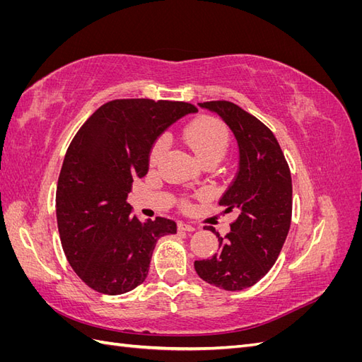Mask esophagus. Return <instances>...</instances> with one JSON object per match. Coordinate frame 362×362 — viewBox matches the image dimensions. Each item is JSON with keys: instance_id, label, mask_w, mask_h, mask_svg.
Returning a JSON list of instances; mask_svg holds the SVG:
<instances>
[{"instance_id": "obj_1", "label": "esophagus", "mask_w": 362, "mask_h": 362, "mask_svg": "<svg viewBox=\"0 0 362 362\" xmlns=\"http://www.w3.org/2000/svg\"><path fill=\"white\" fill-rule=\"evenodd\" d=\"M178 229H180V231H187V233H193V231H194V226H192V225H189V223L180 222V223H178Z\"/></svg>"}]
</instances>
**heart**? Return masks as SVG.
<instances>
[{
    "label": "heart",
    "mask_w": 362,
    "mask_h": 362,
    "mask_svg": "<svg viewBox=\"0 0 362 362\" xmlns=\"http://www.w3.org/2000/svg\"><path fill=\"white\" fill-rule=\"evenodd\" d=\"M184 140L194 151L202 163H217L223 158L229 146V131L226 125L213 116H199L184 128ZM168 141L158 139L151 149V164H157L161 158Z\"/></svg>",
    "instance_id": "heart-1"
}]
</instances>
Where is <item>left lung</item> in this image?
<instances>
[{
  "mask_svg": "<svg viewBox=\"0 0 362 362\" xmlns=\"http://www.w3.org/2000/svg\"><path fill=\"white\" fill-rule=\"evenodd\" d=\"M222 117L238 144L235 180L218 205L235 213L225 238L214 228L218 250L194 261L199 278L218 288L238 291L257 284L275 264L291 223L293 187L288 164L272 131L229 101L199 103Z\"/></svg>",
  "mask_w": 362,
  "mask_h": 362,
  "instance_id": "8db88e82",
  "label": "left lung"
}]
</instances>
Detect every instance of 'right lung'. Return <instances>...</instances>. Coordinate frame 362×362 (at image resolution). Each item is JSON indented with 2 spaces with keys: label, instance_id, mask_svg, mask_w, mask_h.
<instances>
[{
  "label": "right lung",
  "instance_id": "right-lung-1",
  "mask_svg": "<svg viewBox=\"0 0 362 362\" xmlns=\"http://www.w3.org/2000/svg\"><path fill=\"white\" fill-rule=\"evenodd\" d=\"M198 108L187 103L115 100L86 120L66 151L56 192L57 226L71 267L103 294H124L148 276L156 243L177 234L166 217L141 222L127 202L156 140Z\"/></svg>",
  "mask_w": 362,
  "mask_h": 362
}]
</instances>
